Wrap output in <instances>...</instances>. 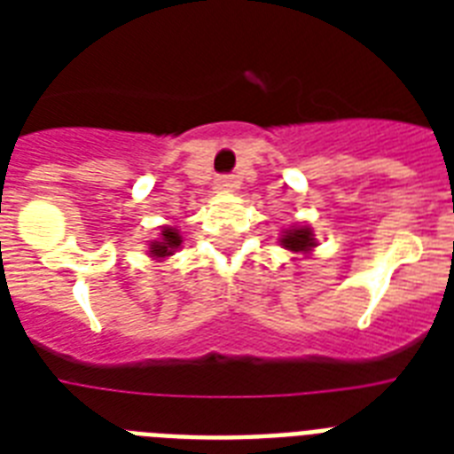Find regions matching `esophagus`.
Segmentation results:
<instances>
[{"label": "esophagus", "instance_id": "esophagus-1", "mask_svg": "<svg viewBox=\"0 0 454 454\" xmlns=\"http://www.w3.org/2000/svg\"><path fill=\"white\" fill-rule=\"evenodd\" d=\"M214 185L219 188V191H233L235 188V178L228 176V174H223V176H219L216 181H214Z\"/></svg>", "mask_w": 454, "mask_h": 454}]
</instances>
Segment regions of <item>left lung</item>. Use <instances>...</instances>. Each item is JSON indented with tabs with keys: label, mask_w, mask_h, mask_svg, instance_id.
<instances>
[{
	"label": "left lung",
	"mask_w": 454,
	"mask_h": 454,
	"mask_svg": "<svg viewBox=\"0 0 454 454\" xmlns=\"http://www.w3.org/2000/svg\"><path fill=\"white\" fill-rule=\"evenodd\" d=\"M283 247L292 249V252H309L310 247H316V238L310 233V228H292L283 235Z\"/></svg>",
	"instance_id": "left-lung-1"
}]
</instances>
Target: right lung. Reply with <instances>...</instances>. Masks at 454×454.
<instances>
[{
  "mask_svg": "<svg viewBox=\"0 0 454 454\" xmlns=\"http://www.w3.org/2000/svg\"><path fill=\"white\" fill-rule=\"evenodd\" d=\"M181 245V235L174 231V228H164L162 231V240H157L151 245V254L153 256H169L174 249Z\"/></svg>",
  "mask_w": 454,
  "mask_h": 454,
  "instance_id": "1",
  "label": "right lung"
}]
</instances>
